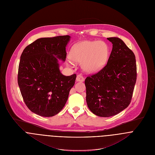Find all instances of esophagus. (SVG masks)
Masks as SVG:
<instances>
[{
    "label": "esophagus",
    "mask_w": 155,
    "mask_h": 155,
    "mask_svg": "<svg viewBox=\"0 0 155 155\" xmlns=\"http://www.w3.org/2000/svg\"><path fill=\"white\" fill-rule=\"evenodd\" d=\"M84 78L83 77V76H81V75H78L77 76V78H76V81L77 82H78V81H80V82H81V81H84Z\"/></svg>",
    "instance_id": "34e87169"
}]
</instances>
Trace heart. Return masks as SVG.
<instances>
[{
    "instance_id": "obj_1",
    "label": "heart",
    "mask_w": 155,
    "mask_h": 155,
    "mask_svg": "<svg viewBox=\"0 0 155 155\" xmlns=\"http://www.w3.org/2000/svg\"><path fill=\"white\" fill-rule=\"evenodd\" d=\"M110 55L108 44L102 41L84 40L71 48L70 57L75 61L81 62L83 70L95 74L104 67Z\"/></svg>"
}]
</instances>
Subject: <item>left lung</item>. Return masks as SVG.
<instances>
[{
	"label": "left lung",
	"instance_id": "1",
	"mask_svg": "<svg viewBox=\"0 0 155 155\" xmlns=\"http://www.w3.org/2000/svg\"><path fill=\"white\" fill-rule=\"evenodd\" d=\"M107 39L113 48L107 65L85 80L88 107L101 117L114 116L128 107L137 80L135 54L120 38Z\"/></svg>",
	"mask_w": 155,
	"mask_h": 155
}]
</instances>
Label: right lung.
<instances>
[{"instance_id":"right-lung-1","label":"right lung","mask_w":155,"mask_h":155,"mask_svg":"<svg viewBox=\"0 0 155 155\" xmlns=\"http://www.w3.org/2000/svg\"><path fill=\"white\" fill-rule=\"evenodd\" d=\"M70 36L40 38L25 47L20 56L18 85L25 104L35 114L53 117L62 110L76 75L65 76L59 61H65Z\"/></svg>"}]
</instances>
